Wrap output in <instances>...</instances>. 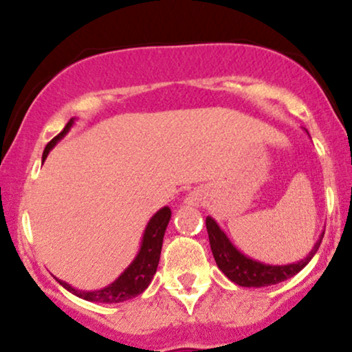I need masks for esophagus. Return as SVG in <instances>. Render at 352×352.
Masks as SVG:
<instances>
[{"label": "esophagus", "instance_id": "obj_1", "mask_svg": "<svg viewBox=\"0 0 352 352\" xmlns=\"http://www.w3.org/2000/svg\"><path fill=\"white\" fill-rule=\"evenodd\" d=\"M202 199H204V194H202V190L194 189L192 192H189V194H187V196H186V204H187V206H194V208H197V206L202 202Z\"/></svg>", "mask_w": 352, "mask_h": 352}]
</instances>
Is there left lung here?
Wrapping results in <instances>:
<instances>
[{"instance_id":"1","label":"left lung","mask_w":352,"mask_h":352,"mask_svg":"<svg viewBox=\"0 0 352 352\" xmlns=\"http://www.w3.org/2000/svg\"><path fill=\"white\" fill-rule=\"evenodd\" d=\"M206 228H208L209 245H211L212 255H214V261L216 264H218V267L221 269V272L230 279V281L245 287L272 286L293 278V276L298 274V272L311 261V257L317 254L318 247H320L322 243V239H324V233H322L318 242L315 243V247L311 248L310 254L307 255V258L296 262V264L269 265L264 264V262L254 261V258L243 255L235 245L230 242L228 236L225 235V232L219 228L218 223H216L211 216L206 218Z\"/></svg>"}]
</instances>
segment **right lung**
Returning <instances> with one entry per match:
<instances>
[{"instance_id":"obj_1","label":"right lung","mask_w":352,"mask_h":352,"mask_svg":"<svg viewBox=\"0 0 352 352\" xmlns=\"http://www.w3.org/2000/svg\"><path fill=\"white\" fill-rule=\"evenodd\" d=\"M74 119H69V122L66 124L65 129L58 134L52 141H49L47 146H45L44 155H42V162L47 158L49 151L56 146L61 138H65V134L71 129ZM170 216L172 211L170 208H162L158 212L150 219V223L146 225L144 230L143 242H141V248L138 252V255L134 257V261L131 262L129 267L107 287H102V289L95 291H81L73 287L67 283L58 279V283L63 287H66L69 293L76 294L78 298H83L87 301H94V303H120V301L131 300V298L138 296V294L143 293L146 289L148 285L153 279L156 267H158L160 262V254H162V245H163V235H165L166 225L170 221Z\"/></svg>"}]
</instances>
